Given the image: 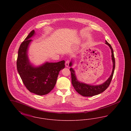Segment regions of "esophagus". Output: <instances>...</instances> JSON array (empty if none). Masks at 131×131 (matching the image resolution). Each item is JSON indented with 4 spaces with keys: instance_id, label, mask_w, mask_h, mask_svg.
<instances>
[{
    "instance_id": "esophagus-1",
    "label": "esophagus",
    "mask_w": 131,
    "mask_h": 131,
    "mask_svg": "<svg viewBox=\"0 0 131 131\" xmlns=\"http://www.w3.org/2000/svg\"><path fill=\"white\" fill-rule=\"evenodd\" d=\"M69 64H70V61L69 60H67L66 61V62H65V66H66V67H68L69 65Z\"/></svg>"
}]
</instances>
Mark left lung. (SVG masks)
Here are the masks:
<instances>
[{
  "label": "left lung",
  "mask_w": 131,
  "mask_h": 131,
  "mask_svg": "<svg viewBox=\"0 0 131 131\" xmlns=\"http://www.w3.org/2000/svg\"><path fill=\"white\" fill-rule=\"evenodd\" d=\"M106 44L110 48L112 51V58L113 63V68H112V73L110 75V78L103 83L98 85H92L90 84H87L84 83H82L79 81L77 77L75 74V71L72 68L70 69V70L71 73V78H72V83L76 91L84 97H91L95 95H98L99 94L104 92L107 87L109 86L111 82L112 81L113 75L114 73V71L115 69V58L114 56L113 50L112 49L111 45L109 44L106 40ZM73 61H71L70 64L69 66L71 67L73 65Z\"/></svg>",
  "instance_id": "obj_1"
}]
</instances>
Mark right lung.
<instances>
[{
  "label": "right lung",
  "instance_id": "right-lung-1",
  "mask_svg": "<svg viewBox=\"0 0 131 131\" xmlns=\"http://www.w3.org/2000/svg\"><path fill=\"white\" fill-rule=\"evenodd\" d=\"M31 31L20 45L17 60V67L21 79L26 88L33 93L44 95L54 87L59 71L65 68V61L45 63L34 67L29 62L27 52L30 39L35 34Z\"/></svg>",
  "mask_w": 131,
  "mask_h": 131
}]
</instances>
